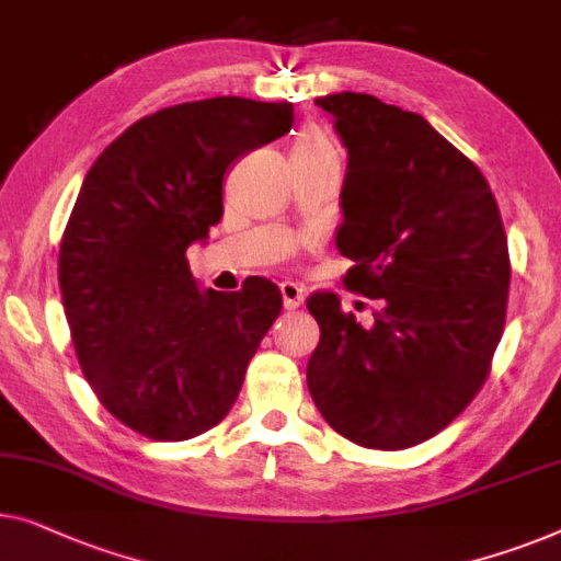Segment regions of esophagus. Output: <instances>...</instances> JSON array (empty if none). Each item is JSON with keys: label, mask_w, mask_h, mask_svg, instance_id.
<instances>
[{"label": "esophagus", "mask_w": 561, "mask_h": 561, "mask_svg": "<svg viewBox=\"0 0 561 561\" xmlns=\"http://www.w3.org/2000/svg\"><path fill=\"white\" fill-rule=\"evenodd\" d=\"M280 296H283V308H286V311H296V308L304 306L306 290H304V286H298V283H294V280H283Z\"/></svg>", "instance_id": "34e87169"}]
</instances>
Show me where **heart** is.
Segmentation results:
<instances>
[{
	"mask_svg": "<svg viewBox=\"0 0 561 561\" xmlns=\"http://www.w3.org/2000/svg\"><path fill=\"white\" fill-rule=\"evenodd\" d=\"M294 151H298V153H311V157L339 159L334 141H331L329 136L323 134V131H319V128H306V131L298 136Z\"/></svg>",
	"mask_w": 561,
	"mask_h": 561,
	"instance_id": "1",
	"label": "heart"
}]
</instances>
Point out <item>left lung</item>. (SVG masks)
<instances>
[{
    "label": "left lung",
    "mask_w": 561,
    "mask_h": 561,
    "mask_svg": "<svg viewBox=\"0 0 561 561\" xmlns=\"http://www.w3.org/2000/svg\"><path fill=\"white\" fill-rule=\"evenodd\" d=\"M348 164L336 248L344 286L377 298L364 329L334 294L308 298L321 339L308 392L339 435L402 450L448 427L489 377L508 304V242L491 186L425 118L331 93Z\"/></svg>",
    "instance_id": "8db88e82"
}]
</instances>
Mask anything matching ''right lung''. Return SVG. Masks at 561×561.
<instances>
[{
    "instance_id": "obj_1",
    "label": "right lung",
    "mask_w": 561,
    "mask_h": 561,
    "mask_svg": "<svg viewBox=\"0 0 561 561\" xmlns=\"http://www.w3.org/2000/svg\"><path fill=\"white\" fill-rule=\"evenodd\" d=\"M290 126L286 101L180 103L128 126L85 174L60 240L65 319L95 397L144 437L215 427L278 319V286L199 290L186 248L220 222L227 169Z\"/></svg>"
}]
</instances>
